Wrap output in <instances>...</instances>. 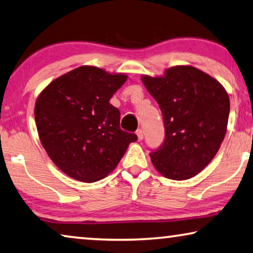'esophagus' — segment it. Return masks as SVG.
Returning a JSON list of instances; mask_svg holds the SVG:
<instances>
[{"mask_svg":"<svg viewBox=\"0 0 253 253\" xmlns=\"http://www.w3.org/2000/svg\"><path fill=\"white\" fill-rule=\"evenodd\" d=\"M143 134H144V131H143V129H141V128L136 130V135H137L138 141H142V139H143Z\"/></svg>","mask_w":253,"mask_h":253,"instance_id":"esophagus-1","label":"esophagus"}]
</instances>
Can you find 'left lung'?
<instances>
[{
    "mask_svg": "<svg viewBox=\"0 0 253 253\" xmlns=\"http://www.w3.org/2000/svg\"><path fill=\"white\" fill-rule=\"evenodd\" d=\"M163 114L165 138L151 150L152 164L170 179L191 178L209 165L225 137L229 99L209 75L191 66H176L164 77H142Z\"/></svg>",
    "mask_w": 253,
    "mask_h": 253,
    "instance_id": "obj_1",
    "label": "left lung"
}]
</instances>
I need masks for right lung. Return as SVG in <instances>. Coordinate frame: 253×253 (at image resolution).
<instances>
[{"label": "right lung", "mask_w": 253, "mask_h": 253, "mask_svg": "<svg viewBox=\"0 0 253 253\" xmlns=\"http://www.w3.org/2000/svg\"><path fill=\"white\" fill-rule=\"evenodd\" d=\"M126 79V75L83 66L41 93L35 104L40 139L68 176L88 183L104 178L137 139L120 128V111L109 102Z\"/></svg>", "instance_id": "add662e5"}]
</instances>
